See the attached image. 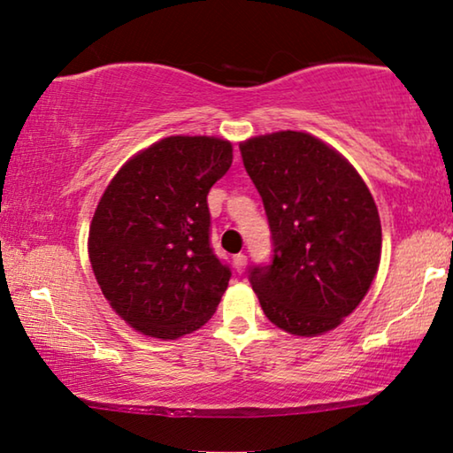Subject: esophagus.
<instances>
[{
  "label": "esophagus",
  "instance_id": "1",
  "mask_svg": "<svg viewBox=\"0 0 453 453\" xmlns=\"http://www.w3.org/2000/svg\"><path fill=\"white\" fill-rule=\"evenodd\" d=\"M246 265H248V256L246 254H235L234 256V268H235V273H244L246 270Z\"/></svg>",
  "mask_w": 453,
  "mask_h": 453
}]
</instances>
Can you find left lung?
Returning a JSON list of instances; mask_svg holds the SVG:
<instances>
[{
	"label": "left lung",
	"instance_id": "8db88e82",
	"mask_svg": "<svg viewBox=\"0 0 453 453\" xmlns=\"http://www.w3.org/2000/svg\"><path fill=\"white\" fill-rule=\"evenodd\" d=\"M273 234V260L250 285L274 326L295 335L337 327L380 265L382 229L366 183L326 142L276 132L240 144Z\"/></svg>",
	"mask_w": 453,
	"mask_h": 453
}]
</instances>
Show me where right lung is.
I'll list each match as a JSON object with an SVG mask.
<instances>
[{
    "instance_id": "right-lung-1",
    "label": "right lung",
    "mask_w": 453,
    "mask_h": 453,
    "mask_svg": "<svg viewBox=\"0 0 453 453\" xmlns=\"http://www.w3.org/2000/svg\"><path fill=\"white\" fill-rule=\"evenodd\" d=\"M232 144L171 136L119 168L93 215L89 258L127 326L177 340L211 319L232 270L209 242L207 193L232 166Z\"/></svg>"
}]
</instances>
